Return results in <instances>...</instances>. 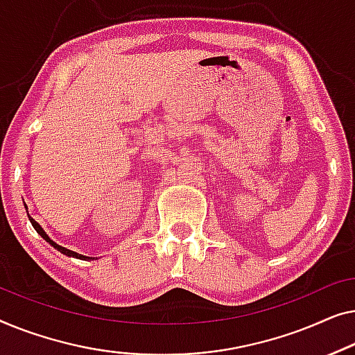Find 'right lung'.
I'll list each match as a JSON object with an SVG mask.
<instances>
[{
	"mask_svg": "<svg viewBox=\"0 0 355 355\" xmlns=\"http://www.w3.org/2000/svg\"><path fill=\"white\" fill-rule=\"evenodd\" d=\"M26 207H27V206H26ZM27 216H28V214H27ZM28 220H30V223H32V225H33V228H35V230H37V233L40 234V236H42V238H43V239H44V241H46V243H49V244H51V246H53L54 249H58V251H59V252L66 254V256H69V257H76V259H82V261H92V259H94V257H87V256H82V254H77V252H73V251H71V249H66V248L59 246V244H56V243H54V241H53V239H51V238H49L46 233H44V230H43L42 227H40V223H38V222H35V220H33V218H32V217H30V216H28Z\"/></svg>",
	"mask_w": 355,
	"mask_h": 355,
	"instance_id": "right-lung-1",
	"label": "right lung"
}]
</instances>
